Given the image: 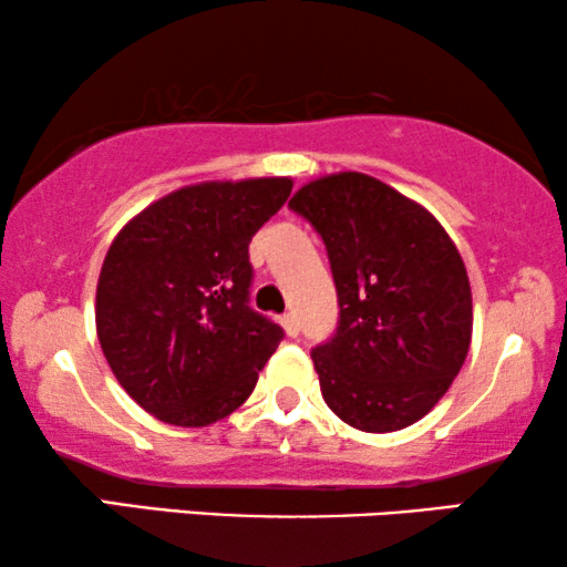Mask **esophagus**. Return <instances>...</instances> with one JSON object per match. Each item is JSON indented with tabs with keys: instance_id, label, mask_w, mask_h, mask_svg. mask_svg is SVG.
<instances>
[{
	"instance_id": "esophagus-1",
	"label": "esophagus",
	"mask_w": 567,
	"mask_h": 567,
	"mask_svg": "<svg viewBox=\"0 0 567 567\" xmlns=\"http://www.w3.org/2000/svg\"><path fill=\"white\" fill-rule=\"evenodd\" d=\"M281 324H284L286 336H289V338H297L299 336V320H297V315H293V312H286L281 317Z\"/></svg>"
}]
</instances>
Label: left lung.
Here are the masks:
<instances>
[{
	"mask_svg": "<svg viewBox=\"0 0 567 567\" xmlns=\"http://www.w3.org/2000/svg\"><path fill=\"white\" fill-rule=\"evenodd\" d=\"M330 258L338 328L312 348L320 390L367 433L413 425L444 398L472 338V291L444 227L363 173L305 185L289 200Z\"/></svg>",
	"mask_w": 567,
	"mask_h": 567,
	"instance_id": "1",
	"label": "left lung"
}]
</instances>
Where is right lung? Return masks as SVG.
I'll use <instances>...</instances> for the list:
<instances>
[{
    "label": "right lung",
    "mask_w": 567,
    "mask_h": 567,
    "mask_svg": "<svg viewBox=\"0 0 567 567\" xmlns=\"http://www.w3.org/2000/svg\"><path fill=\"white\" fill-rule=\"evenodd\" d=\"M289 177L188 185L113 239L97 281V338L123 390L159 421L212 425L243 405L284 340L250 307V239Z\"/></svg>",
    "instance_id": "obj_1"
}]
</instances>
